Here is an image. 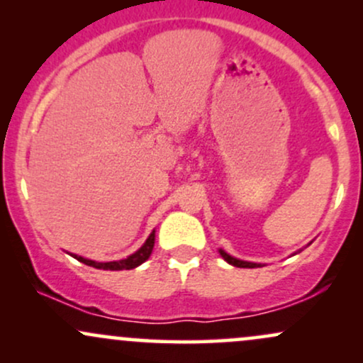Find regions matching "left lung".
Segmentation results:
<instances>
[{"mask_svg": "<svg viewBox=\"0 0 363 363\" xmlns=\"http://www.w3.org/2000/svg\"><path fill=\"white\" fill-rule=\"evenodd\" d=\"M220 254H222V257L228 262V264L237 266V268H257V266H261V264H257V262H247V261L235 259V257H232L230 254H227L225 251H222V249H220Z\"/></svg>", "mask_w": 363, "mask_h": 363, "instance_id": "1", "label": "left lung"}]
</instances>
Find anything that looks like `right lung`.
I'll return each mask as SVG.
<instances>
[{
    "label": "right lung",
    "instance_id": "obj_1",
    "mask_svg": "<svg viewBox=\"0 0 363 363\" xmlns=\"http://www.w3.org/2000/svg\"><path fill=\"white\" fill-rule=\"evenodd\" d=\"M153 244H155V230L150 234V237L147 239L141 247L131 256H128L126 259H121V261H111V262H97V261H91V259H85V257L77 256V254H72L74 259H78L83 264L86 266H94L97 269H109V272H121V269H133L136 266H140L141 262H145L150 257V254L153 251Z\"/></svg>",
    "mask_w": 363,
    "mask_h": 363
}]
</instances>
